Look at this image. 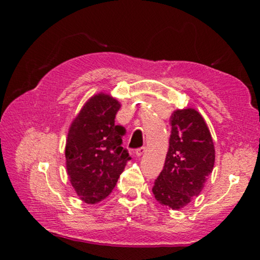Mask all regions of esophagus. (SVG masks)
I'll use <instances>...</instances> for the list:
<instances>
[{"label":"esophagus","mask_w":260,"mask_h":260,"mask_svg":"<svg viewBox=\"0 0 260 260\" xmlns=\"http://www.w3.org/2000/svg\"><path fill=\"white\" fill-rule=\"evenodd\" d=\"M144 152H146V147H141V148H138L135 150L136 156H142Z\"/></svg>","instance_id":"obj_1"}]
</instances>
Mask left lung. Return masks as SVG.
I'll use <instances>...</instances> for the list:
<instances>
[{"label":"left lung","mask_w":260,"mask_h":260,"mask_svg":"<svg viewBox=\"0 0 260 260\" xmlns=\"http://www.w3.org/2000/svg\"><path fill=\"white\" fill-rule=\"evenodd\" d=\"M170 147L152 192L161 205L179 210L199 196L214 165V146L203 117L193 109L171 117Z\"/></svg>","instance_id":"8db88e82"}]
</instances>
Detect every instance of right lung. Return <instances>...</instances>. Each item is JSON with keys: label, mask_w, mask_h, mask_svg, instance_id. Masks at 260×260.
<instances>
[{"label": "right lung", "mask_w": 260, "mask_h": 260, "mask_svg": "<svg viewBox=\"0 0 260 260\" xmlns=\"http://www.w3.org/2000/svg\"><path fill=\"white\" fill-rule=\"evenodd\" d=\"M119 109V102L110 95H95L70 127L65 148L68 174L77 195L88 204L112 191L131 160L128 150L121 147L125 127L114 124Z\"/></svg>", "instance_id": "1"}]
</instances>
